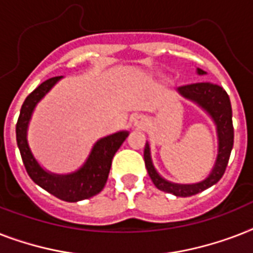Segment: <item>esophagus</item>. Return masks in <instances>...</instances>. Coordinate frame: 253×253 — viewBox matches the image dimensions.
Wrapping results in <instances>:
<instances>
[{
  "label": "esophagus",
  "instance_id": "1",
  "mask_svg": "<svg viewBox=\"0 0 253 253\" xmlns=\"http://www.w3.org/2000/svg\"><path fill=\"white\" fill-rule=\"evenodd\" d=\"M132 125H134V127H136V128H146L148 122H147L146 117L138 115V117H135V118L132 119Z\"/></svg>",
  "mask_w": 253,
  "mask_h": 253
}]
</instances>
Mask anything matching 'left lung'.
<instances>
[{
    "label": "left lung",
    "instance_id": "8db88e82",
    "mask_svg": "<svg viewBox=\"0 0 253 253\" xmlns=\"http://www.w3.org/2000/svg\"><path fill=\"white\" fill-rule=\"evenodd\" d=\"M197 75L204 76L206 75V72L197 68ZM177 91L181 97H184L185 99L200 106L215 125L216 136H218V154H216L215 163L209 173V176L196 184H176V182H170L160 176L152 163L148 142L146 143V148H144V163H146L147 172L150 174L151 180L159 190L170 193L176 197H190L197 193L204 192L216 184L223 176L228 159L231 155L232 146H234L232 109L226 90L216 84L196 83V84L177 87Z\"/></svg>",
    "mask_w": 253,
    "mask_h": 253
}]
</instances>
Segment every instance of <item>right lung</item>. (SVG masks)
<instances>
[{
  "instance_id": "add662e5",
  "label": "right lung",
  "mask_w": 253,
  "mask_h": 253,
  "mask_svg": "<svg viewBox=\"0 0 253 253\" xmlns=\"http://www.w3.org/2000/svg\"><path fill=\"white\" fill-rule=\"evenodd\" d=\"M61 79L63 76L52 77L42 83L33 93L27 95L21 107L15 134L22 160L31 180L60 200L67 202H79L90 198L102 190L110 172L111 160L128 136V131H118L115 134L98 139L94 146L91 147L90 154L84 164L75 172L57 174L43 168L30 148L27 130L37 105Z\"/></svg>"
}]
</instances>
